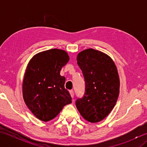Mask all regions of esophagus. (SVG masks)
Segmentation results:
<instances>
[{"mask_svg":"<svg viewBox=\"0 0 147 147\" xmlns=\"http://www.w3.org/2000/svg\"><path fill=\"white\" fill-rule=\"evenodd\" d=\"M69 93H70V95H71V97L72 98H74V92L73 91V90H71V91H69Z\"/></svg>","mask_w":147,"mask_h":147,"instance_id":"obj_1","label":"esophagus"}]
</instances>
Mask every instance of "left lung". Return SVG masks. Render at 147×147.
I'll return each instance as SVG.
<instances>
[{
  "mask_svg": "<svg viewBox=\"0 0 147 147\" xmlns=\"http://www.w3.org/2000/svg\"><path fill=\"white\" fill-rule=\"evenodd\" d=\"M76 59L85 78V92L76 106L85 120L98 123L111 113L117 100L120 81L117 67L108 55L93 49L80 52Z\"/></svg>",
  "mask_w": 147,
  "mask_h": 147,
  "instance_id": "obj_1",
  "label": "left lung"
}]
</instances>
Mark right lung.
Masks as SVG:
<instances>
[{
  "mask_svg": "<svg viewBox=\"0 0 147 147\" xmlns=\"http://www.w3.org/2000/svg\"><path fill=\"white\" fill-rule=\"evenodd\" d=\"M69 60L63 50L53 49L35 55L28 64L23 81V96L35 116L47 122L60 113L64 106L72 102L64 88L65 78L62 67Z\"/></svg>",
  "mask_w": 147,
  "mask_h": 147,
  "instance_id": "obj_1",
  "label": "right lung"
}]
</instances>
